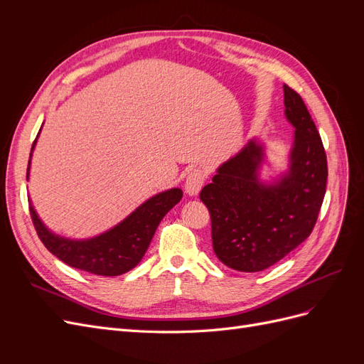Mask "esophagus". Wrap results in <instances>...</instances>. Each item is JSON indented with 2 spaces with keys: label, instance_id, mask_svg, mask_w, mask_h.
Returning <instances> with one entry per match:
<instances>
[{
  "label": "esophagus",
  "instance_id": "34e87169",
  "mask_svg": "<svg viewBox=\"0 0 364 364\" xmlns=\"http://www.w3.org/2000/svg\"><path fill=\"white\" fill-rule=\"evenodd\" d=\"M206 171L200 167H196L193 168L188 176H186V181H185V191L186 194L190 196H197L199 191L202 190V186L206 181Z\"/></svg>",
  "mask_w": 364,
  "mask_h": 364
}]
</instances>
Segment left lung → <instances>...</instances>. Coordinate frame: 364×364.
Returning <instances> with one entry per match:
<instances>
[{
  "instance_id": "8db88e82",
  "label": "left lung",
  "mask_w": 364,
  "mask_h": 364,
  "mask_svg": "<svg viewBox=\"0 0 364 364\" xmlns=\"http://www.w3.org/2000/svg\"><path fill=\"white\" fill-rule=\"evenodd\" d=\"M285 117L294 126L290 170L274 185L259 183L262 147L255 141L217 170L200 200L211 215L213 247L225 266L261 272L310 237L326 191V153L302 100L284 85Z\"/></svg>"
}]
</instances>
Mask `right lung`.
<instances>
[{
  "label": "right lung",
  "mask_w": 364,
  "mask_h": 364,
  "mask_svg": "<svg viewBox=\"0 0 364 364\" xmlns=\"http://www.w3.org/2000/svg\"><path fill=\"white\" fill-rule=\"evenodd\" d=\"M35 144L36 139L33 142V146ZM28 170L30 161L27 178ZM181 199L182 190L179 188L164 191L142 203L111 230L82 241L54 235L43 226L30 202L28 208L38 237L54 257L74 269L100 274V277H118L134 269L142 259L161 220Z\"/></svg>",
  "instance_id": "1"
}]
</instances>
